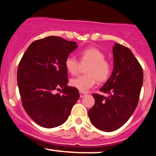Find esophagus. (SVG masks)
I'll list each match as a JSON object with an SVG mask.
<instances>
[{"label":"esophagus","instance_id":"34e87169","mask_svg":"<svg viewBox=\"0 0 156 156\" xmlns=\"http://www.w3.org/2000/svg\"><path fill=\"white\" fill-rule=\"evenodd\" d=\"M86 95V94L84 92H80V98H83L84 96Z\"/></svg>","mask_w":156,"mask_h":156}]
</instances>
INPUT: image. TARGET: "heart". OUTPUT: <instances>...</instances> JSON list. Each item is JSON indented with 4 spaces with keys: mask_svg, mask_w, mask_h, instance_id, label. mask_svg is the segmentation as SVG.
Instances as JSON below:
<instances>
[{
    "mask_svg": "<svg viewBox=\"0 0 156 156\" xmlns=\"http://www.w3.org/2000/svg\"><path fill=\"white\" fill-rule=\"evenodd\" d=\"M80 62L89 63L85 69L86 75L73 78L70 85L82 92H86L95 83L106 81L110 77L112 66L108 61L105 59V55L101 51L94 47H89L80 52ZM67 72L76 75L79 68V62L73 56H68L64 62Z\"/></svg>",
    "mask_w": 156,
    "mask_h": 156,
    "instance_id": "obj_1",
    "label": "heart"
}]
</instances>
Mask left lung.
Wrapping results in <instances>:
<instances>
[{
  "instance_id": "8db88e82",
  "label": "left lung",
  "mask_w": 156,
  "mask_h": 156,
  "mask_svg": "<svg viewBox=\"0 0 156 156\" xmlns=\"http://www.w3.org/2000/svg\"><path fill=\"white\" fill-rule=\"evenodd\" d=\"M113 54V72L100 89L108 96L93 94L95 103L88 113L92 124L105 132L116 130L129 119L143 84L142 67L129 48L115 43Z\"/></svg>"
}]
</instances>
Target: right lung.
Segmentation results:
<instances>
[{
    "mask_svg": "<svg viewBox=\"0 0 156 156\" xmlns=\"http://www.w3.org/2000/svg\"><path fill=\"white\" fill-rule=\"evenodd\" d=\"M77 47L76 42L50 36L32 42L20 62L17 78L23 106L40 126L53 128L65 122L79 98L78 89L67 85L64 65Z\"/></svg>",
    "mask_w": 156,
    "mask_h": 156,
    "instance_id": "1",
    "label": "right lung"
}]
</instances>
